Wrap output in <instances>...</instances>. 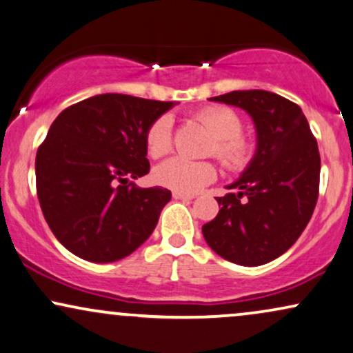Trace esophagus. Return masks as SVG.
<instances>
[{"instance_id": "1", "label": "esophagus", "mask_w": 353, "mask_h": 353, "mask_svg": "<svg viewBox=\"0 0 353 353\" xmlns=\"http://www.w3.org/2000/svg\"><path fill=\"white\" fill-rule=\"evenodd\" d=\"M172 197L176 199V200H192V199H195L194 195H190V194H182V192H172Z\"/></svg>"}]
</instances>
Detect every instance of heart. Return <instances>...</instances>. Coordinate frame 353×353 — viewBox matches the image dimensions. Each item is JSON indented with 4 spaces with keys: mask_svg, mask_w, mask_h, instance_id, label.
Wrapping results in <instances>:
<instances>
[{
    "mask_svg": "<svg viewBox=\"0 0 353 353\" xmlns=\"http://www.w3.org/2000/svg\"><path fill=\"white\" fill-rule=\"evenodd\" d=\"M199 122L213 137L210 153L215 154L230 169H241L252 156V143L241 135L243 122L239 115L228 107H207L197 114ZM146 150L151 158H161L172 146L171 117L161 115L150 125L146 132ZM156 184L168 187L174 192L194 194L210 184L216 177V169L212 163H195L184 158H171L159 164L153 172Z\"/></svg>",
    "mask_w": 353,
    "mask_h": 353,
    "instance_id": "b5f03b06",
    "label": "heart"
}]
</instances>
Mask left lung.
I'll list each match as a JSON object with an SVG mask.
<instances>
[{"label":"left lung","instance_id":"left-lung-1","mask_svg":"<svg viewBox=\"0 0 353 353\" xmlns=\"http://www.w3.org/2000/svg\"><path fill=\"white\" fill-rule=\"evenodd\" d=\"M243 109L256 128V153L216 197L220 212L202 226L218 256L256 267L287 252L313 215L319 192L321 158L303 110L275 92L251 89L210 97Z\"/></svg>","mask_w":353,"mask_h":353}]
</instances>
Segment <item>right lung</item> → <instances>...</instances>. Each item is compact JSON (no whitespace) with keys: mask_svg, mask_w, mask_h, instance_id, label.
I'll list each match as a JSON object with an SVG mask.
<instances>
[{"mask_svg":"<svg viewBox=\"0 0 353 353\" xmlns=\"http://www.w3.org/2000/svg\"><path fill=\"white\" fill-rule=\"evenodd\" d=\"M176 102L97 94L53 120L35 156L37 197L52 233L74 256L107 264L150 238L171 190L140 189L146 132Z\"/></svg>","mask_w":353,"mask_h":353,"instance_id":"1","label":"right lung"}]
</instances>
